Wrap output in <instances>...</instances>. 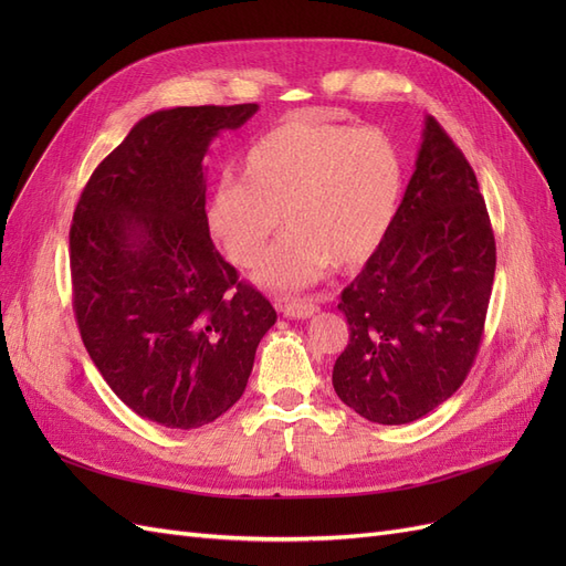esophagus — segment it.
Wrapping results in <instances>:
<instances>
[{"mask_svg":"<svg viewBox=\"0 0 566 566\" xmlns=\"http://www.w3.org/2000/svg\"><path fill=\"white\" fill-rule=\"evenodd\" d=\"M279 310L290 318H310L318 312V306L310 300H279Z\"/></svg>","mask_w":566,"mask_h":566,"instance_id":"esophagus-1","label":"esophagus"}]
</instances>
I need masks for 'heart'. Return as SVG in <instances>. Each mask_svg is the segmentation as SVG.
<instances>
[{"mask_svg":"<svg viewBox=\"0 0 566 566\" xmlns=\"http://www.w3.org/2000/svg\"><path fill=\"white\" fill-rule=\"evenodd\" d=\"M241 181H221L205 219L238 266H254L281 227L256 281L297 290L325 271L361 264L397 212L403 175L399 153L378 129H354L297 115L250 144Z\"/></svg>","mask_w":566,"mask_h":566,"instance_id":"heart-1","label":"heart"}]
</instances>
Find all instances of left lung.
<instances>
[{
    "label": "left lung",
    "instance_id": "obj_1",
    "mask_svg": "<svg viewBox=\"0 0 566 566\" xmlns=\"http://www.w3.org/2000/svg\"><path fill=\"white\" fill-rule=\"evenodd\" d=\"M495 238L474 169L432 115L378 250L342 290L349 345L333 387L358 416L406 424L465 382L482 342Z\"/></svg>",
    "mask_w": 566,
    "mask_h": 566
}]
</instances>
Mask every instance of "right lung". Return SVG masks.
Masks as SVG:
<instances>
[{
    "instance_id": "obj_1",
    "label": "right lung",
    "mask_w": 566,
    "mask_h": 566,
    "mask_svg": "<svg viewBox=\"0 0 566 566\" xmlns=\"http://www.w3.org/2000/svg\"><path fill=\"white\" fill-rule=\"evenodd\" d=\"M179 106L139 119L101 163L71 227L73 310L84 347L136 416L193 430L243 397L276 310L221 256L205 219L219 132L256 113Z\"/></svg>"
}]
</instances>
